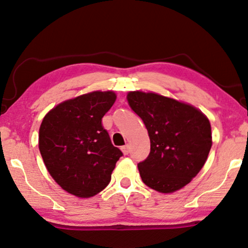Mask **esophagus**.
Returning a JSON list of instances; mask_svg holds the SVG:
<instances>
[{"mask_svg":"<svg viewBox=\"0 0 248 248\" xmlns=\"http://www.w3.org/2000/svg\"><path fill=\"white\" fill-rule=\"evenodd\" d=\"M122 152H123L125 155H127L128 154V152H130V149H128V145H124V146H122Z\"/></svg>","mask_w":248,"mask_h":248,"instance_id":"esophagus-1","label":"esophagus"}]
</instances>
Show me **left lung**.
<instances>
[{
    "mask_svg": "<svg viewBox=\"0 0 248 248\" xmlns=\"http://www.w3.org/2000/svg\"><path fill=\"white\" fill-rule=\"evenodd\" d=\"M127 102L150 136L149 156L138 164L142 181L162 193L184 188L207 161L209 120L196 107L155 93L130 92Z\"/></svg>",
    "mask_w": 248,
    "mask_h": 248,
    "instance_id": "left-lung-1",
    "label": "left lung"
}]
</instances>
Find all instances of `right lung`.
<instances>
[{
  "label": "right lung",
  "mask_w": 248,
  "mask_h": 248,
  "mask_svg": "<svg viewBox=\"0 0 248 248\" xmlns=\"http://www.w3.org/2000/svg\"><path fill=\"white\" fill-rule=\"evenodd\" d=\"M115 100L114 92H92L60 103L42 120L41 156L53 180L71 195L89 198L105 189L123 155L102 124Z\"/></svg>",
  "instance_id": "right-lung-1"
}]
</instances>
